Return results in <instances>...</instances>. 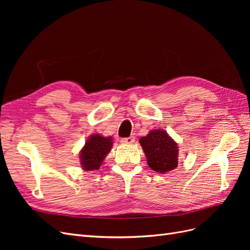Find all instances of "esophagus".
<instances>
[{
    "label": "esophagus",
    "instance_id": "esophagus-1",
    "mask_svg": "<svg viewBox=\"0 0 250 250\" xmlns=\"http://www.w3.org/2000/svg\"><path fill=\"white\" fill-rule=\"evenodd\" d=\"M134 141H135L134 135H131V137L124 138V139L121 140V142H122L123 144H132V143H134Z\"/></svg>",
    "mask_w": 250,
    "mask_h": 250
}]
</instances>
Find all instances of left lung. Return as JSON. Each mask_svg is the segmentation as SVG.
Returning a JSON list of instances; mask_svg holds the SVG:
<instances>
[{
  "label": "left lung",
  "mask_w": 250,
  "mask_h": 250,
  "mask_svg": "<svg viewBox=\"0 0 250 250\" xmlns=\"http://www.w3.org/2000/svg\"><path fill=\"white\" fill-rule=\"evenodd\" d=\"M140 144L146 154L148 166L152 170L166 173L177 167V143L165 130H151L146 137L140 139Z\"/></svg>",
  "instance_id": "left-lung-1"
}]
</instances>
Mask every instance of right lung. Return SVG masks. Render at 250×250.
Instances as JSON below:
<instances>
[{
    "label": "right lung",
    "instance_id": "right-lung-1",
    "mask_svg": "<svg viewBox=\"0 0 250 250\" xmlns=\"http://www.w3.org/2000/svg\"><path fill=\"white\" fill-rule=\"evenodd\" d=\"M112 147L111 137L92 134L80 151V165L83 170H98Z\"/></svg>",
    "mask_w": 250,
    "mask_h": 250
}]
</instances>
